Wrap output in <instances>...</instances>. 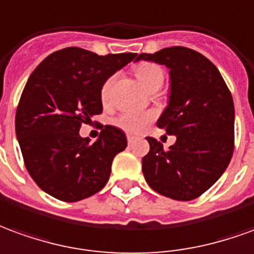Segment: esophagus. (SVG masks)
<instances>
[{"label": "esophagus", "instance_id": "34e87169", "mask_svg": "<svg viewBox=\"0 0 254 254\" xmlns=\"http://www.w3.org/2000/svg\"><path fill=\"white\" fill-rule=\"evenodd\" d=\"M134 141H135V136L127 135V142H128V145H131V143H134Z\"/></svg>", "mask_w": 254, "mask_h": 254}]
</instances>
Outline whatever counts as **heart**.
Segmentation results:
<instances>
[{"label": "heart", "mask_w": 254, "mask_h": 254, "mask_svg": "<svg viewBox=\"0 0 254 254\" xmlns=\"http://www.w3.org/2000/svg\"><path fill=\"white\" fill-rule=\"evenodd\" d=\"M136 79L139 80V83L147 90H153L157 86H161L164 82V72L159 65L153 64V63H141L134 68ZM113 79L105 82L102 86L101 97L104 101L108 100L111 84ZM154 119V112H139V111H128V112L122 113L116 119V126L120 128H123L127 132L131 134H139L142 131L146 130V127L152 123Z\"/></svg>", "instance_id": "b5f03b06"}]
</instances>
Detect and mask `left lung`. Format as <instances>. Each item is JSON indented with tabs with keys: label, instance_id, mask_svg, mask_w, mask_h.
Here are the masks:
<instances>
[{
	"label": "left lung",
	"instance_id": "obj_1",
	"mask_svg": "<svg viewBox=\"0 0 254 254\" xmlns=\"http://www.w3.org/2000/svg\"><path fill=\"white\" fill-rule=\"evenodd\" d=\"M170 69L168 105L157 127L176 136L168 150L147 136L150 150L142 159L147 185L178 201L205 193L223 175L234 152V102L222 75L205 56L174 46L142 53Z\"/></svg>",
	"mask_w": 254,
	"mask_h": 254
}]
</instances>
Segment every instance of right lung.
I'll return each instance as SVG.
<instances>
[{"mask_svg":"<svg viewBox=\"0 0 254 254\" xmlns=\"http://www.w3.org/2000/svg\"><path fill=\"white\" fill-rule=\"evenodd\" d=\"M135 57L65 48L48 56L30 75L16 111V136L28 174L45 193L75 202L107 185L127 138L118 127L105 126L90 143L79 130L102 112L104 83Z\"/></svg>","mask_w":254,"mask_h":254,"instance_id":"right-lung-1","label":"right lung"}]
</instances>
